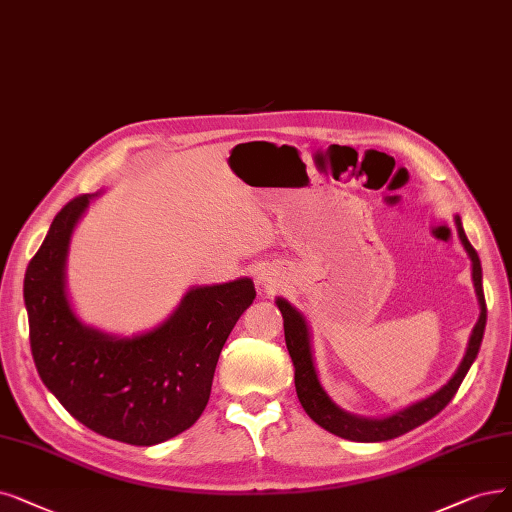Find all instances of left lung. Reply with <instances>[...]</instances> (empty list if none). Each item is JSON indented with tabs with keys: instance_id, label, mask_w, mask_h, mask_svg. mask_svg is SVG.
I'll return each instance as SVG.
<instances>
[{
	"instance_id": "8db88e82",
	"label": "left lung",
	"mask_w": 512,
	"mask_h": 512,
	"mask_svg": "<svg viewBox=\"0 0 512 512\" xmlns=\"http://www.w3.org/2000/svg\"><path fill=\"white\" fill-rule=\"evenodd\" d=\"M456 224H458V235L464 243V248L473 260V281H475V290L479 296V304H481V315L479 321L473 330V336H470L466 355L458 367V372L454 374V378L449 380L441 391H437L435 395H431L428 399L414 403L407 407L403 412H397L388 418L382 420H370V418H357L342 412L340 407L325 395V391L321 388L319 380H317V372L313 365V355H311V344H309V327L304 323V317L294 309V306L277 298V306L283 315V332H285V344H288V351L294 363V384H296V395L304 407V412L309 414L321 428L330 431L342 439L349 441H361V443H374V441H388L395 439L399 435H405L414 431L416 426L424 424L426 420L435 418L443 407L454 399V395L458 393V388L466 376V372L473 365L479 346L483 340V330H485V321H487V306H485V294H483V283H481V260L477 250L470 245V241L464 235L462 222L456 216Z\"/></svg>"
}]
</instances>
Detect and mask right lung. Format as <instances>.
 I'll list each match as a JSON object with an SVG mask.
<instances>
[{
  "label": "right lung",
  "mask_w": 512,
  "mask_h": 512,
  "mask_svg": "<svg viewBox=\"0 0 512 512\" xmlns=\"http://www.w3.org/2000/svg\"><path fill=\"white\" fill-rule=\"evenodd\" d=\"M90 197L60 210L25 273L29 340L39 378L90 431L157 445L206 410L224 342L256 298L252 279L191 290L157 330L113 338L81 325L65 292L69 237Z\"/></svg>",
  "instance_id": "add662e5"
}]
</instances>
